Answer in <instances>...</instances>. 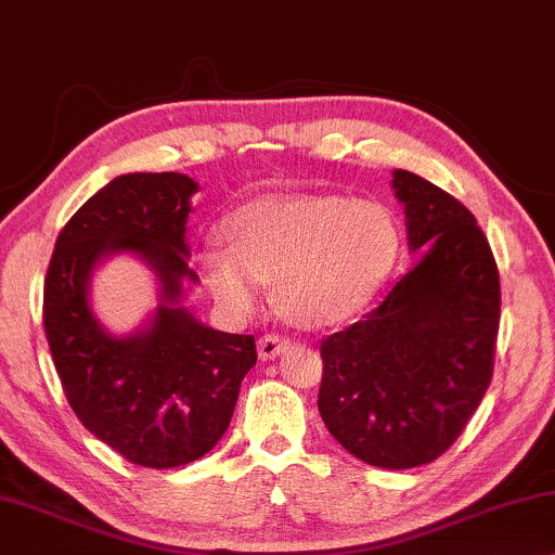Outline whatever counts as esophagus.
Returning a JSON list of instances; mask_svg holds the SVG:
<instances>
[{
	"instance_id": "obj_1",
	"label": "esophagus",
	"mask_w": 555,
	"mask_h": 555,
	"mask_svg": "<svg viewBox=\"0 0 555 555\" xmlns=\"http://www.w3.org/2000/svg\"><path fill=\"white\" fill-rule=\"evenodd\" d=\"M288 345H292V341H288L286 337H281V334H263V337L259 339V357L274 359L281 352H286Z\"/></svg>"
}]
</instances>
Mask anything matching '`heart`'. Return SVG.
Returning <instances> with one entry per match:
<instances>
[{"label": "heart", "mask_w": 555, "mask_h": 555, "mask_svg": "<svg viewBox=\"0 0 555 555\" xmlns=\"http://www.w3.org/2000/svg\"><path fill=\"white\" fill-rule=\"evenodd\" d=\"M225 244L198 251L203 284L233 317H246L274 281L276 309L304 326L337 324L385 284L400 251L387 208L339 196H274L223 221Z\"/></svg>", "instance_id": "b5f03b06"}]
</instances>
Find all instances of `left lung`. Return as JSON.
I'll return each instance as SVG.
<instances>
[{"label": "left lung", "instance_id": "obj_1", "mask_svg": "<svg viewBox=\"0 0 555 555\" xmlns=\"http://www.w3.org/2000/svg\"><path fill=\"white\" fill-rule=\"evenodd\" d=\"M410 248H427L379 307L322 339L319 415L366 465L408 470L442 455L493 379L501 279L486 233L450 193L395 170Z\"/></svg>", "mask_w": 555, "mask_h": 555}]
</instances>
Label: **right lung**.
<instances>
[{"label": "right lung", "mask_w": 555, "mask_h": 555, "mask_svg": "<svg viewBox=\"0 0 555 555\" xmlns=\"http://www.w3.org/2000/svg\"><path fill=\"white\" fill-rule=\"evenodd\" d=\"M198 185L181 173H128L98 191L60 231L44 279L42 322L69 408L140 467L189 465L221 440L241 379L256 364L251 334L203 326L178 307L189 269L185 218ZM130 250L162 279L147 331L111 338L91 317L87 284L105 255Z\"/></svg>", "instance_id": "right-lung-1"}]
</instances>
